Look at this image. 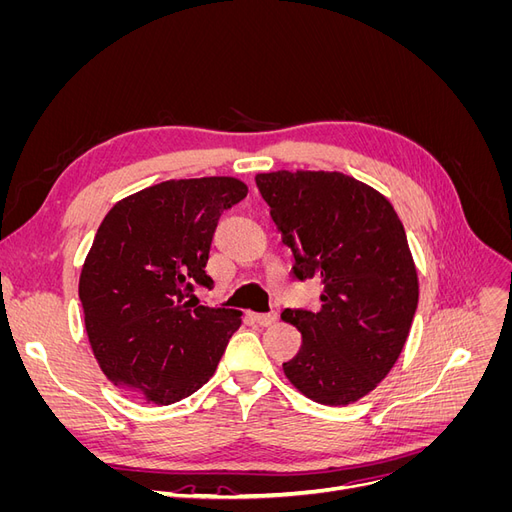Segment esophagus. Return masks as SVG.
Masks as SVG:
<instances>
[{"mask_svg":"<svg viewBox=\"0 0 512 512\" xmlns=\"http://www.w3.org/2000/svg\"><path fill=\"white\" fill-rule=\"evenodd\" d=\"M252 320L256 324H260V327H271V324L277 320V314L271 312V314H252Z\"/></svg>","mask_w":512,"mask_h":512,"instance_id":"1","label":"esophagus"}]
</instances>
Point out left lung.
Instances as JSON below:
<instances>
[{"label":"left lung","mask_w":512,"mask_h":512,"mask_svg":"<svg viewBox=\"0 0 512 512\" xmlns=\"http://www.w3.org/2000/svg\"><path fill=\"white\" fill-rule=\"evenodd\" d=\"M297 280L322 282L320 309H284L303 337L284 376L307 399L348 406L397 363L418 305V275L397 211L371 185L329 170L258 173Z\"/></svg>","instance_id":"1"}]
</instances>
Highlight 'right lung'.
<instances>
[{
    "mask_svg": "<svg viewBox=\"0 0 512 512\" xmlns=\"http://www.w3.org/2000/svg\"><path fill=\"white\" fill-rule=\"evenodd\" d=\"M247 196L235 177L170 179L121 198L83 262L79 299L104 376L168 406L198 391L218 367L241 312L192 305L224 209Z\"/></svg>",
    "mask_w": 512,
    "mask_h": 512,
    "instance_id": "add662e5",
    "label": "right lung"
}]
</instances>
